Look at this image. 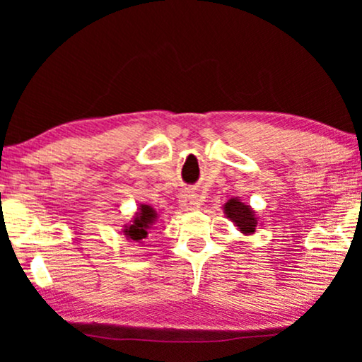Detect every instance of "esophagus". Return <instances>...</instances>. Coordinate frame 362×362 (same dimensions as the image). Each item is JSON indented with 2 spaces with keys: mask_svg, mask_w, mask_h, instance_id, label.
<instances>
[{
  "mask_svg": "<svg viewBox=\"0 0 362 362\" xmlns=\"http://www.w3.org/2000/svg\"><path fill=\"white\" fill-rule=\"evenodd\" d=\"M181 202H182V204H185V206H187V207H196L197 204H199V201H197L196 196H186L185 199H182Z\"/></svg>",
  "mask_w": 362,
  "mask_h": 362,
  "instance_id": "esophagus-1",
  "label": "esophagus"
}]
</instances>
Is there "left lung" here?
Instances as JSON below:
<instances>
[{"label":"left lung","mask_w":362,"mask_h":362,"mask_svg":"<svg viewBox=\"0 0 362 362\" xmlns=\"http://www.w3.org/2000/svg\"><path fill=\"white\" fill-rule=\"evenodd\" d=\"M224 211L227 217L239 227L240 232H244V234H252V232H255L257 221L254 211H252L249 206H245L244 202H240L239 199H230L226 204Z\"/></svg>","instance_id":"8db88e82"}]
</instances>
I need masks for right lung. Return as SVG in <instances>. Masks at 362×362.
Listing matches in <instances>:
<instances>
[{"instance_id": "obj_1", "label": "right lung", "mask_w": 362, "mask_h": 362, "mask_svg": "<svg viewBox=\"0 0 362 362\" xmlns=\"http://www.w3.org/2000/svg\"><path fill=\"white\" fill-rule=\"evenodd\" d=\"M140 216L136 217L135 222L125 230V235L132 240H141L146 237L148 226L155 221V211L150 206H141Z\"/></svg>"}]
</instances>
